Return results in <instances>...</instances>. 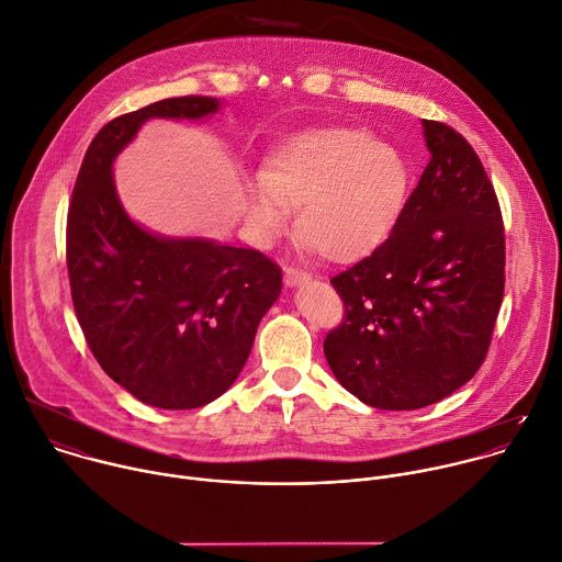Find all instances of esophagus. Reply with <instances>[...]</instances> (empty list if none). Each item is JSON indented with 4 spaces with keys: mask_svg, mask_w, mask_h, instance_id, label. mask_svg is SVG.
<instances>
[{
    "mask_svg": "<svg viewBox=\"0 0 562 562\" xmlns=\"http://www.w3.org/2000/svg\"><path fill=\"white\" fill-rule=\"evenodd\" d=\"M284 282L286 286H304L311 282V276L297 267H284Z\"/></svg>",
    "mask_w": 562,
    "mask_h": 562,
    "instance_id": "obj_1",
    "label": "esophagus"
}]
</instances>
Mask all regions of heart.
Here are the masks:
<instances>
[{
  "mask_svg": "<svg viewBox=\"0 0 562 562\" xmlns=\"http://www.w3.org/2000/svg\"><path fill=\"white\" fill-rule=\"evenodd\" d=\"M408 158L375 134L328 125L286 136L245 184V218L260 240L295 214L304 251L348 265L375 251L400 223L411 196Z\"/></svg>",
  "mask_w": 562,
  "mask_h": 562,
  "instance_id": "obj_1",
  "label": "heart"
}]
</instances>
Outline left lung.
<instances>
[{
    "instance_id": "1",
    "label": "left lung",
    "mask_w": 562,
    "mask_h": 562,
    "mask_svg": "<svg viewBox=\"0 0 562 562\" xmlns=\"http://www.w3.org/2000/svg\"><path fill=\"white\" fill-rule=\"evenodd\" d=\"M430 162L389 240L330 280L346 319L324 339L337 382L382 411L441 402L481 368L505 289V234L472 145L424 119Z\"/></svg>"
}]
</instances>
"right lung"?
I'll return each instance as SVG.
<instances>
[{"mask_svg":"<svg viewBox=\"0 0 562 562\" xmlns=\"http://www.w3.org/2000/svg\"><path fill=\"white\" fill-rule=\"evenodd\" d=\"M212 97H176L112 119L92 138L68 210L66 260L77 319L108 375L138 402L190 411L240 375L282 271L265 254L162 238L123 210L112 165L149 119H207Z\"/></svg>","mask_w":562,"mask_h":562,"instance_id":"add662e5","label":"right lung"}]
</instances>
